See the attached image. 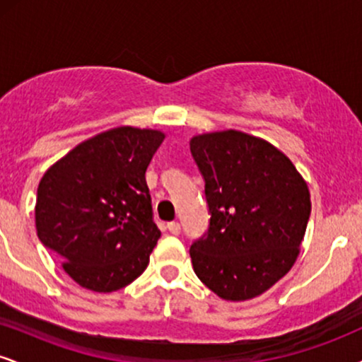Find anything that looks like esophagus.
<instances>
[{
    "label": "esophagus",
    "instance_id": "1",
    "mask_svg": "<svg viewBox=\"0 0 362 362\" xmlns=\"http://www.w3.org/2000/svg\"><path fill=\"white\" fill-rule=\"evenodd\" d=\"M168 230H170V233H172V235H180V224L175 223V221L168 223Z\"/></svg>",
    "mask_w": 362,
    "mask_h": 362
}]
</instances>
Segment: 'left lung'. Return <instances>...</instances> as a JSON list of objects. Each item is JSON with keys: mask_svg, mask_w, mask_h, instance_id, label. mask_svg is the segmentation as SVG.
Here are the masks:
<instances>
[{"mask_svg": "<svg viewBox=\"0 0 362 362\" xmlns=\"http://www.w3.org/2000/svg\"><path fill=\"white\" fill-rule=\"evenodd\" d=\"M190 151L211 213L207 235L190 247L194 272L226 301L260 296L300 255L308 184L281 149L236 129L194 136Z\"/></svg>", "mask_w": 362, "mask_h": 362, "instance_id": "left-lung-1", "label": "left lung"}]
</instances>
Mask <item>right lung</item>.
<instances>
[{
    "mask_svg": "<svg viewBox=\"0 0 362 362\" xmlns=\"http://www.w3.org/2000/svg\"><path fill=\"white\" fill-rule=\"evenodd\" d=\"M165 132L119 126L74 146L40 178L37 236L81 288L112 293L138 279L161 233L146 168Z\"/></svg>",
    "mask_w": 362,
    "mask_h": 362,
    "instance_id": "obj_1",
    "label": "right lung"
}]
</instances>
